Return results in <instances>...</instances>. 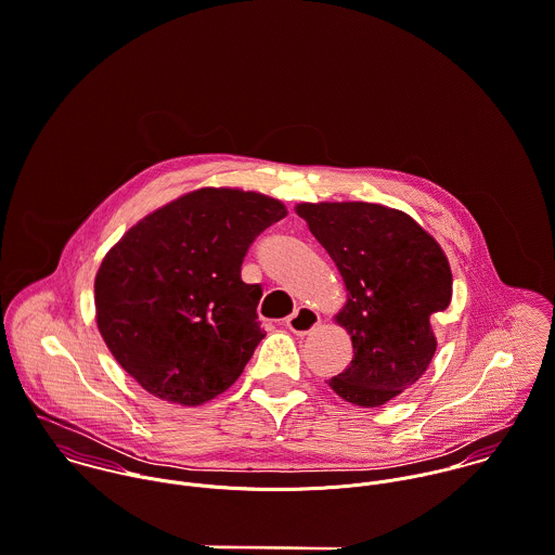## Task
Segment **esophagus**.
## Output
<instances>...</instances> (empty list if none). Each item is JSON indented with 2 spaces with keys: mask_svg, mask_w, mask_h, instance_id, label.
<instances>
[{
  "mask_svg": "<svg viewBox=\"0 0 555 555\" xmlns=\"http://www.w3.org/2000/svg\"><path fill=\"white\" fill-rule=\"evenodd\" d=\"M318 322L320 317L310 308H299L293 317L286 318V326L297 335H308L310 331L317 328Z\"/></svg>",
  "mask_w": 555,
  "mask_h": 555,
  "instance_id": "1",
  "label": "esophagus"
}]
</instances>
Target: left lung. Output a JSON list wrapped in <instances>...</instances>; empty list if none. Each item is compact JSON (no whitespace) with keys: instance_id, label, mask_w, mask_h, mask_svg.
Masks as SVG:
<instances>
[{"instance_id":"8db88e82","label":"left lung","mask_w":555,"mask_h":555,"mask_svg":"<svg viewBox=\"0 0 555 555\" xmlns=\"http://www.w3.org/2000/svg\"><path fill=\"white\" fill-rule=\"evenodd\" d=\"M297 214L337 264L348 301L337 322L354 359L328 387L376 408L427 370L436 337L429 318L451 304L453 278L440 245L410 216L372 203H304Z\"/></svg>"}]
</instances>
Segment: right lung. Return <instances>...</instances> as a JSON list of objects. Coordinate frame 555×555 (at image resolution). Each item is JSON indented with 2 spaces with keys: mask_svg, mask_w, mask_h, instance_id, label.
Here are the masks:
<instances>
[{
  "mask_svg": "<svg viewBox=\"0 0 555 555\" xmlns=\"http://www.w3.org/2000/svg\"><path fill=\"white\" fill-rule=\"evenodd\" d=\"M280 201L203 188L132 227L95 275L98 328L117 363L152 396L198 405L224 393L267 335L260 284L241 280Z\"/></svg>",
  "mask_w": 555,
  "mask_h": 555,
  "instance_id": "add662e5",
  "label": "right lung"
}]
</instances>
